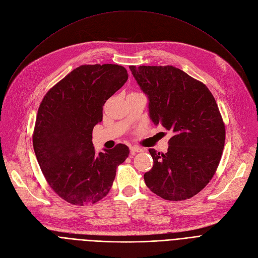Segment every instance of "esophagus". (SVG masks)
Instances as JSON below:
<instances>
[{
  "label": "esophagus",
  "mask_w": 258,
  "mask_h": 258,
  "mask_svg": "<svg viewBox=\"0 0 258 258\" xmlns=\"http://www.w3.org/2000/svg\"><path fill=\"white\" fill-rule=\"evenodd\" d=\"M144 150L143 148H141V147H138V146H132L131 147V153L134 155V154H136V153H141V152H143Z\"/></svg>",
  "instance_id": "34e87169"
}]
</instances>
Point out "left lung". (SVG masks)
<instances>
[{
	"mask_svg": "<svg viewBox=\"0 0 258 258\" xmlns=\"http://www.w3.org/2000/svg\"><path fill=\"white\" fill-rule=\"evenodd\" d=\"M147 95L154 123L171 131L167 153L150 148L153 168L146 186L167 201L199 194L214 175L225 145V124L218 103L201 81L172 66H131Z\"/></svg>",
	"mask_w": 258,
	"mask_h": 258,
	"instance_id": "left-lung-1",
	"label": "left lung"
}]
</instances>
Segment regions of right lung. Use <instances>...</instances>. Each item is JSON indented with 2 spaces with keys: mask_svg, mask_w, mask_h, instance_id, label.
Wrapping results in <instances>:
<instances>
[{
  "mask_svg": "<svg viewBox=\"0 0 258 258\" xmlns=\"http://www.w3.org/2000/svg\"><path fill=\"white\" fill-rule=\"evenodd\" d=\"M127 78L119 64H83L52 87L39 104L32 136L38 165L54 192L72 205L104 198L118 165L128 157L124 144L98 154L92 142L105 101Z\"/></svg>",
  "mask_w": 258,
  "mask_h": 258,
  "instance_id": "obj_1",
  "label": "right lung"
}]
</instances>
